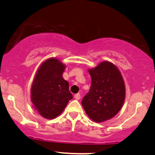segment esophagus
Listing matches in <instances>:
<instances>
[{"label":"esophagus","mask_w":155,"mask_h":155,"mask_svg":"<svg viewBox=\"0 0 155 155\" xmlns=\"http://www.w3.org/2000/svg\"><path fill=\"white\" fill-rule=\"evenodd\" d=\"M74 97H75L76 100H79L80 98H81V96H80V94L79 93H78V94H76L75 95H74Z\"/></svg>","instance_id":"esophagus-1"}]
</instances>
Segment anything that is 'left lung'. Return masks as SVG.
Here are the masks:
<instances>
[{
  "label": "left lung",
  "mask_w": 155,
  "mask_h": 155,
  "mask_svg": "<svg viewBox=\"0 0 155 155\" xmlns=\"http://www.w3.org/2000/svg\"><path fill=\"white\" fill-rule=\"evenodd\" d=\"M92 77L89 92L81 105L89 118L97 123L110 120L120 110L126 97V86L118 67L102 61L88 69Z\"/></svg>",
  "instance_id": "left-lung-1"
}]
</instances>
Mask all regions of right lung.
I'll return each instance as SVG.
<instances>
[{
	"instance_id": "right-lung-1",
	"label": "right lung",
	"mask_w": 155,
	"mask_h": 155,
	"mask_svg": "<svg viewBox=\"0 0 155 155\" xmlns=\"http://www.w3.org/2000/svg\"><path fill=\"white\" fill-rule=\"evenodd\" d=\"M66 65L56 58L40 64L31 87V101L41 116L54 119L63 113L73 98L68 82L63 78Z\"/></svg>"
}]
</instances>
